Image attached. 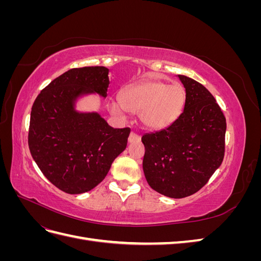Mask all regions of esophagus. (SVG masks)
Segmentation results:
<instances>
[{"label": "esophagus", "mask_w": 261, "mask_h": 261, "mask_svg": "<svg viewBox=\"0 0 261 261\" xmlns=\"http://www.w3.org/2000/svg\"><path fill=\"white\" fill-rule=\"evenodd\" d=\"M140 141V136H138L137 134L135 133H130L129 137H128V143L133 144V143H139Z\"/></svg>", "instance_id": "obj_1"}]
</instances>
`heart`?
Masks as SVG:
<instances>
[{"instance_id":"1","label":"heart","mask_w":261,"mask_h":261,"mask_svg":"<svg viewBox=\"0 0 261 261\" xmlns=\"http://www.w3.org/2000/svg\"><path fill=\"white\" fill-rule=\"evenodd\" d=\"M186 100L185 89L180 85H168L155 80H147L127 85L120 92V103L108 105L113 115L125 111L137 114L144 127L160 130L169 127L183 112Z\"/></svg>"}]
</instances>
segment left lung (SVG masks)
I'll return each instance as SVG.
<instances>
[{
  "label": "left lung",
  "instance_id": "1",
  "mask_svg": "<svg viewBox=\"0 0 261 261\" xmlns=\"http://www.w3.org/2000/svg\"><path fill=\"white\" fill-rule=\"evenodd\" d=\"M184 110L169 127L145 134L143 169L149 186L170 198H184L207 184L223 161L225 117L209 90L177 75Z\"/></svg>",
  "mask_w": 261,
  "mask_h": 261
}]
</instances>
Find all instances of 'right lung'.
<instances>
[{"mask_svg":"<svg viewBox=\"0 0 261 261\" xmlns=\"http://www.w3.org/2000/svg\"><path fill=\"white\" fill-rule=\"evenodd\" d=\"M109 68H72L39 93L31 108L28 145L51 183L67 194L91 191L107 176L126 146L130 128H113L98 112H81L90 94L107 98Z\"/></svg>","mask_w":261,"mask_h":261,"instance_id":"1","label":"right lung"}]
</instances>
